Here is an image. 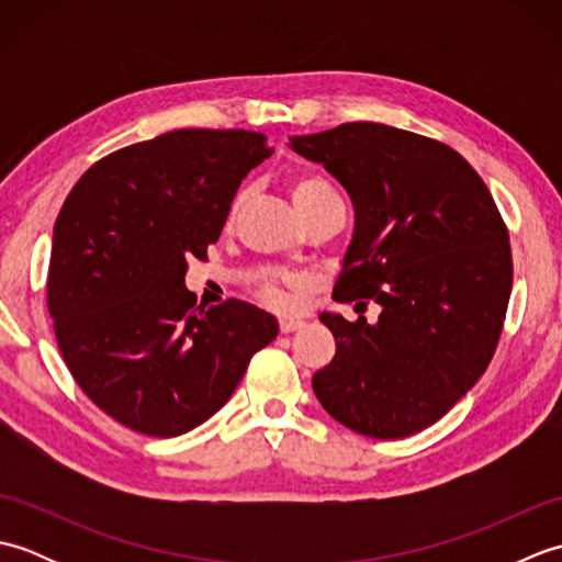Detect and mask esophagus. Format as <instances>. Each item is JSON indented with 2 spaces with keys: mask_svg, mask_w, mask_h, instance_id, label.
Instances as JSON below:
<instances>
[{
  "mask_svg": "<svg viewBox=\"0 0 562 562\" xmlns=\"http://www.w3.org/2000/svg\"><path fill=\"white\" fill-rule=\"evenodd\" d=\"M304 326V321L302 318H280V333H294V330H300Z\"/></svg>",
  "mask_w": 562,
  "mask_h": 562,
  "instance_id": "1",
  "label": "esophagus"
}]
</instances>
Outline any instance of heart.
Masks as SVG:
<instances>
[{
	"label": "heart",
	"mask_w": 562,
	"mask_h": 562,
	"mask_svg": "<svg viewBox=\"0 0 562 562\" xmlns=\"http://www.w3.org/2000/svg\"><path fill=\"white\" fill-rule=\"evenodd\" d=\"M326 195H336V190H333V186L326 181V178H321L316 173H302L292 181V200H294L296 210L306 205V202H314V200L326 198ZM241 200H244L241 195H236V200L232 202V217L238 212V207H241ZM260 296L274 308H290L292 306L290 294L284 292L278 282L262 284Z\"/></svg>",
	"instance_id": "obj_1"
}]
</instances>
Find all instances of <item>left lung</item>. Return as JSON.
<instances>
[{
    "instance_id": "8db88e82",
    "label": "left lung",
    "mask_w": 562,
    "mask_h": 562,
    "mask_svg": "<svg viewBox=\"0 0 562 562\" xmlns=\"http://www.w3.org/2000/svg\"><path fill=\"white\" fill-rule=\"evenodd\" d=\"M355 205L336 302L374 300V326L321 314L336 357L316 398L338 423L401 439L437 423L491 364L512 292L507 224L473 166L445 142L384 123L292 137Z\"/></svg>"
}]
</instances>
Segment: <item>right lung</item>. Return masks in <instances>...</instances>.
Wrapping results in <instances>:
<instances>
[{"mask_svg": "<svg viewBox=\"0 0 562 562\" xmlns=\"http://www.w3.org/2000/svg\"><path fill=\"white\" fill-rule=\"evenodd\" d=\"M270 154L250 130H173L99 159L57 214V348L79 389L135 432L178 437L205 423L278 336L254 304L202 308L186 290L188 260H207L238 186Z\"/></svg>", "mask_w": 562, "mask_h": 562, "instance_id": "right-lung-1", "label": "right lung"}]
</instances>
